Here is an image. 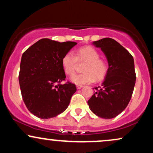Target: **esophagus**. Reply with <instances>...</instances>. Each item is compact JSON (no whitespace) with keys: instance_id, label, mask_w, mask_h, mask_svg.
I'll use <instances>...</instances> for the list:
<instances>
[{"instance_id":"obj_1","label":"esophagus","mask_w":153,"mask_h":153,"mask_svg":"<svg viewBox=\"0 0 153 153\" xmlns=\"http://www.w3.org/2000/svg\"><path fill=\"white\" fill-rule=\"evenodd\" d=\"M76 88H77V89H80V88H82V85H76Z\"/></svg>"}]
</instances>
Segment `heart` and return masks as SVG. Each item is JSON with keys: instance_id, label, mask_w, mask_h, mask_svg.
Listing matches in <instances>:
<instances>
[{"instance_id": "1", "label": "heart", "mask_w": 153, "mask_h": 153, "mask_svg": "<svg viewBox=\"0 0 153 153\" xmlns=\"http://www.w3.org/2000/svg\"><path fill=\"white\" fill-rule=\"evenodd\" d=\"M99 57L100 54L96 49L91 46H85L75 52V57L71 52L65 54L61 59V64L65 73L71 75L75 72L77 60L86 61L82 68L83 73L73 75L71 78L73 83L82 85L95 80L100 81L106 76L108 66L106 62Z\"/></svg>"}]
</instances>
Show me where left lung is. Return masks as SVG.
<instances>
[{
  "instance_id": "left-lung-1",
  "label": "left lung",
  "mask_w": 153,
  "mask_h": 153,
  "mask_svg": "<svg viewBox=\"0 0 153 153\" xmlns=\"http://www.w3.org/2000/svg\"><path fill=\"white\" fill-rule=\"evenodd\" d=\"M108 61V71L101 86L88 101L91 111L103 119L114 118L126 108L130 101L136 81L133 57L111 38L93 42Z\"/></svg>"
}]
</instances>
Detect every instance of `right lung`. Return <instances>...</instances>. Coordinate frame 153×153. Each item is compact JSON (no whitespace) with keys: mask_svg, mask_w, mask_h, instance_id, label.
<instances>
[{"mask_svg":"<svg viewBox=\"0 0 153 153\" xmlns=\"http://www.w3.org/2000/svg\"><path fill=\"white\" fill-rule=\"evenodd\" d=\"M77 45L42 39L22 54L19 80L22 96L31 114L40 119L57 117L66 110L76 91L65 80L61 59Z\"/></svg>","mask_w":153,"mask_h":153,"instance_id":"1","label":"right lung"}]
</instances>
